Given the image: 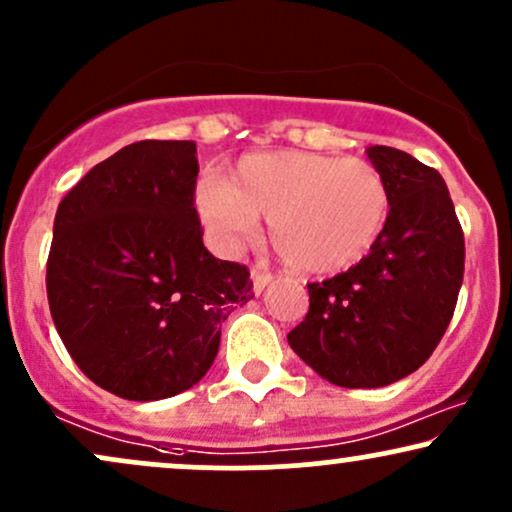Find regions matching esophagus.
<instances>
[{
    "label": "esophagus",
    "mask_w": 512,
    "mask_h": 512,
    "mask_svg": "<svg viewBox=\"0 0 512 512\" xmlns=\"http://www.w3.org/2000/svg\"><path fill=\"white\" fill-rule=\"evenodd\" d=\"M250 276H252V288H255V293H262L274 279V274L267 272V269H262V267H252Z\"/></svg>",
    "instance_id": "obj_1"
}]
</instances>
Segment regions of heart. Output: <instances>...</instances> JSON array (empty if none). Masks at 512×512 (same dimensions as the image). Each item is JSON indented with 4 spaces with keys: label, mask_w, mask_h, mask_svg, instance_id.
I'll use <instances>...</instances> for the list:
<instances>
[{
    "label": "heart",
    "mask_w": 512,
    "mask_h": 512,
    "mask_svg": "<svg viewBox=\"0 0 512 512\" xmlns=\"http://www.w3.org/2000/svg\"><path fill=\"white\" fill-rule=\"evenodd\" d=\"M197 209L226 248L252 236L257 219L295 272L329 274L360 262L391 217L386 176L365 159L281 150L248 155L224 181L197 188Z\"/></svg>",
    "instance_id": "1"
}]
</instances>
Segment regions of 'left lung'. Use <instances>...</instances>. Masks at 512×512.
Returning a JSON list of instances; mask_svg holds the SVG:
<instances>
[{"mask_svg":"<svg viewBox=\"0 0 512 512\" xmlns=\"http://www.w3.org/2000/svg\"><path fill=\"white\" fill-rule=\"evenodd\" d=\"M367 157L391 188V217L367 257L307 283L310 310L288 334L300 360L343 389H377L420 369L451 324L465 236L446 183L396 147Z\"/></svg>","mask_w":512,"mask_h":512,"instance_id":"obj_1","label":"left lung"}]
</instances>
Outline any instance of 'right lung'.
I'll return each instance as SVG.
<instances>
[{"label": "right lung", "mask_w": 512, "mask_h": 512, "mask_svg": "<svg viewBox=\"0 0 512 512\" xmlns=\"http://www.w3.org/2000/svg\"><path fill=\"white\" fill-rule=\"evenodd\" d=\"M193 140H140L59 202L47 300L90 381L126 400L190 389L219 353L221 324L252 298L245 264L202 245Z\"/></svg>", "instance_id": "obj_1"}]
</instances>
